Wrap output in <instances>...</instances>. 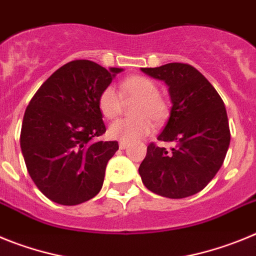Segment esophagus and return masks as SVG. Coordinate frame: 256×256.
I'll use <instances>...</instances> for the list:
<instances>
[{
	"label": "esophagus",
	"mask_w": 256,
	"mask_h": 256,
	"mask_svg": "<svg viewBox=\"0 0 256 256\" xmlns=\"http://www.w3.org/2000/svg\"><path fill=\"white\" fill-rule=\"evenodd\" d=\"M126 146H128V142H126V141H120V142H119V148H120L122 150L126 148Z\"/></svg>",
	"instance_id": "1"
}]
</instances>
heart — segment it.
<instances>
[{
  "label": "heart",
  "instance_id": "heart-1",
  "mask_svg": "<svg viewBox=\"0 0 256 256\" xmlns=\"http://www.w3.org/2000/svg\"><path fill=\"white\" fill-rule=\"evenodd\" d=\"M122 94L130 100H137L132 114L136 118L120 119L108 126V136L120 141H134L148 136L152 130V120L162 124L169 115V104L160 94L159 86L144 76H133L124 79L120 84ZM122 94L114 86L101 91L97 105L101 114L112 120L122 112Z\"/></svg>",
  "mask_w": 256,
  "mask_h": 256
}]
</instances>
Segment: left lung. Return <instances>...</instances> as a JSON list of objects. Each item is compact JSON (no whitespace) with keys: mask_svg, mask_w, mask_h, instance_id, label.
Listing matches in <instances>:
<instances>
[{"mask_svg":"<svg viewBox=\"0 0 256 256\" xmlns=\"http://www.w3.org/2000/svg\"><path fill=\"white\" fill-rule=\"evenodd\" d=\"M141 70L168 84L173 106L158 140L176 144L170 150L155 142L148 144L138 168L142 182L151 192L164 198L195 195L216 177L230 146L224 102L192 65L170 62Z\"/></svg>","mask_w":256,"mask_h":256,"instance_id":"obj_1","label":"left lung"}]
</instances>
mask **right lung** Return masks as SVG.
Listing matches in <instances>:
<instances>
[{
    "instance_id": "right-lung-1",
    "label": "right lung",
    "mask_w": 256,
    "mask_h": 256,
    "mask_svg": "<svg viewBox=\"0 0 256 256\" xmlns=\"http://www.w3.org/2000/svg\"><path fill=\"white\" fill-rule=\"evenodd\" d=\"M122 70L90 60L70 61L32 97L20 146L29 176L54 202L78 205L100 192L106 165L119 144L97 141L106 132L97 100Z\"/></svg>"
}]
</instances>
